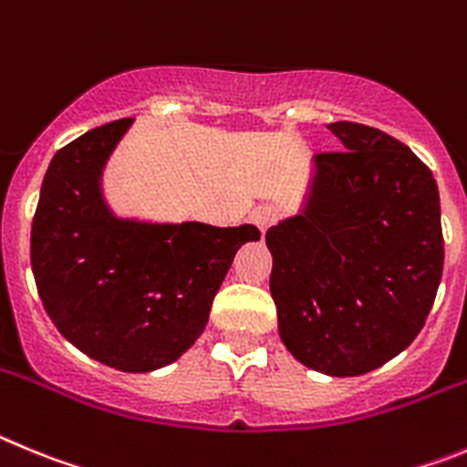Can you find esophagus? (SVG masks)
<instances>
[{"mask_svg":"<svg viewBox=\"0 0 467 467\" xmlns=\"http://www.w3.org/2000/svg\"><path fill=\"white\" fill-rule=\"evenodd\" d=\"M276 218H279V212L275 207H258L251 212V223L260 230V233H267L270 225L276 223Z\"/></svg>","mask_w":467,"mask_h":467,"instance_id":"esophagus-1","label":"esophagus"}]
</instances>
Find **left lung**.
<instances>
[{
    "label": "left lung",
    "mask_w": 467,
    "mask_h": 467,
    "mask_svg": "<svg viewBox=\"0 0 467 467\" xmlns=\"http://www.w3.org/2000/svg\"><path fill=\"white\" fill-rule=\"evenodd\" d=\"M347 150L317 153L300 216L272 225L270 291L285 348L323 375L356 377L410 347L444 265L432 171L369 125L330 123Z\"/></svg>",
    "instance_id": "1"
}]
</instances>
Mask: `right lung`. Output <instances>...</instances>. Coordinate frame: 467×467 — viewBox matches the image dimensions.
I'll return each instance as SVG.
<instances>
[{
  "label": "right lung",
  "mask_w": 467,
  "mask_h": 467,
  "mask_svg": "<svg viewBox=\"0 0 467 467\" xmlns=\"http://www.w3.org/2000/svg\"><path fill=\"white\" fill-rule=\"evenodd\" d=\"M132 119L57 150L32 221V272L50 321L77 348L120 372H150L195 344L254 225H146L113 216L99 174Z\"/></svg>",
  "instance_id": "right-lung-1"
}]
</instances>
